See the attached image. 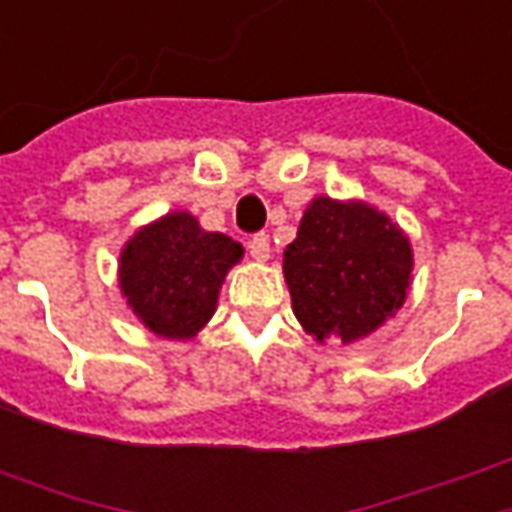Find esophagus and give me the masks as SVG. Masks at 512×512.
Segmentation results:
<instances>
[{"label": "esophagus", "mask_w": 512, "mask_h": 512, "mask_svg": "<svg viewBox=\"0 0 512 512\" xmlns=\"http://www.w3.org/2000/svg\"><path fill=\"white\" fill-rule=\"evenodd\" d=\"M269 252H271V246H269V235H263V232H257V235H252L249 238V255L255 257V260H269Z\"/></svg>", "instance_id": "34e87169"}]
</instances>
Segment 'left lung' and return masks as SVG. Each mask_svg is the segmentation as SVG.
I'll use <instances>...</instances> for the list:
<instances>
[{
    "mask_svg": "<svg viewBox=\"0 0 512 512\" xmlns=\"http://www.w3.org/2000/svg\"><path fill=\"white\" fill-rule=\"evenodd\" d=\"M283 271L302 328L347 344L403 305L412 246L384 212L319 196L285 249Z\"/></svg>",
    "mask_w": 512,
    "mask_h": 512,
    "instance_id": "1",
    "label": "left lung"
}]
</instances>
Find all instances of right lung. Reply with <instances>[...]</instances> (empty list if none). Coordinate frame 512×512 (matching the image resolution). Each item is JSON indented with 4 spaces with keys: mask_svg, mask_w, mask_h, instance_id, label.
<instances>
[{
    "mask_svg": "<svg viewBox=\"0 0 512 512\" xmlns=\"http://www.w3.org/2000/svg\"><path fill=\"white\" fill-rule=\"evenodd\" d=\"M241 243L204 232L187 212L139 229L120 257V288L134 314L165 339H190L207 325Z\"/></svg>",
    "mask_w": 512,
    "mask_h": 512,
    "instance_id": "add662e5",
    "label": "right lung"
}]
</instances>
